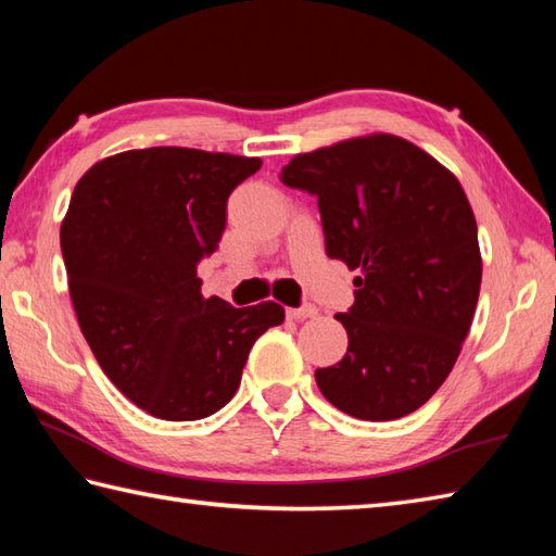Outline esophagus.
Returning <instances> with one entry per match:
<instances>
[{
  "mask_svg": "<svg viewBox=\"0 0 556 556\" xmlns=\"http://www.w3.org/2000/svg\"><path fill=\"white\" fill-rule=\"evenodd\" d=\"M287 315L291 317V320L303 323V320H308V317H315V315H317V308H315V305L308 303V305H301V308H289Z\"/></svg>",
  "mask_w": 556,
  "mask_h": 556,
  "instance_id": "1",
  "label": "esophagus"
}]
</instances>
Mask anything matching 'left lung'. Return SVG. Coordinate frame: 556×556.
I'll use <instances>...</instances> for the list:
<instances>
[{
  "label": "left lung",
  "instance_id": "8db88e82",
  "mask_svg": "<svg viewBox=\"0 0 556 556\" xmlns=\"http://www.w3.org/2000/svg\"><path fill=\"white\" fill-rule=\"evenodd\" d=\"M281 184L317 198L329 257L358 269L337 320L346 356L315 370L323 396L361 420L418 410L452 372L473 323L482 260L456 176L389 134L293 157Z\"/></svg>",
  "mask_w": 556,
  "mask_h": 556
}]
</instances>
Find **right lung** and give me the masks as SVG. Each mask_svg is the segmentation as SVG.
I'll use <instances>...</instances> for the list:
<instances>
[{"label":"right lung","instance_id":"obj_1","mask_svg":"<svg viewBox=\"0 0 556 556\" xmlns=\"http://www.w3.org/2000/svg\"><path fill=\"white\" fill-rule=\"evenodd\" d=\"M257 157L193 148L112 155L80 176L62 222L71 303L92 356L119 392L162 420L227 406L255 339L285 323L275 301L233 308L200 293L227 200Z\"/></svg>","mask_w":556,"mask_h":556}]
</instances>
